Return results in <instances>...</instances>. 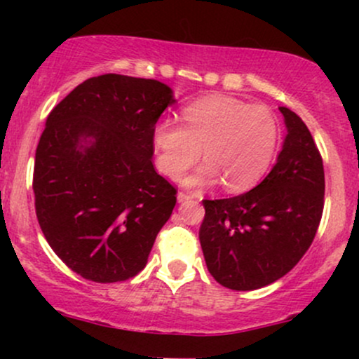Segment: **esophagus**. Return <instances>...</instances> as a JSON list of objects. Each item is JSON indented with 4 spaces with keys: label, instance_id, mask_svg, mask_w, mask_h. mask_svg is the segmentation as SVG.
Returning <instances> with one entry per match:
<instances>
[{
    "label": "esophagus",
    "instance_id": "esophagus-1",
    "mask_svg": "<svg viewBox=\"0 0 359 359\" xmlns=\"http://www.w3.org/2000/svg\"><path fill=\"white\" fill-rule=\"evenodd\" d=\"M177 199H179V203H187V201H197V197L194 196V194L179 192V196H177Z\"/></svg>",
    "mask_w": 359,
    "mask_h": 359
}]
</instances>
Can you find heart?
<instances>
[{
  "mask_svg": "<svg viewBox=\"0 0 359 359\" xmlns=\"http://www.w3.org/2000/svg\"><path fill=\"white\" fill-rule=\"evenodd\" d=\"M182 121L162 118L151 130L156 165L168 177L182 175L204 154L208 160L185 184L224 180L226 189L238 192L253 187L273 162L280 130L265 106L214 94L184 106Z\"/></svg>",
  "mask_w": 359,
  "mask_h": 359,
  "instance_id": "b5f03b06",
  "label": "heart"
}]
</instances>
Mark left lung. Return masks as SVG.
<instances>
[{"mask_svg":"<svg viewBox=\"0 0 359 359\" xmlns=\"http://www.w3.org/2000/svg\"><path fill=\"white\" fill-rule=\"evenodd\" d=\"M280 113L287 137L270 174L240 196L203 201L205 265L231 290H255L288 273L312 245L323 217V156L306 123L283 106Z\"/></svg>","mask_w":359,"mask_h":359,"instance_id":"8db88e82","label":"left lung"}]
</instances>
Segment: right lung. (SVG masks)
<instances>
[{
	"instance_id": "right-lung-1",
	"label": "right lung",
	"mask_w": 359,
	"mask_h": 359,
	"mask_svg": "<svg viewBox=\"0 0 359 359\" xmlns=\"http://www.w3.org/2000/svg\"><path fill=\"white\" fill-rule=\"evenodd\" d=\"M174 102L163 82L104 74L48 114L35 154L36 219L82 278L114 283L145 269L177 203L151 162V130Z\"/></svg>"
}]
</instances>
